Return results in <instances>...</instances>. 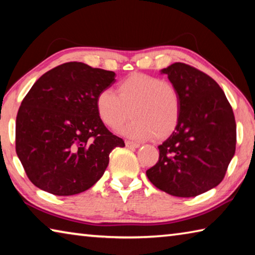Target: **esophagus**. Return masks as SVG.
<instances>
[{"instance_id":"34e87169","label":"esophagus","mask_w":255,"mask_h":255,"mask_svg":"<svg viewBox=\"0 0 255 255\" xmlns=\"http://www.w3.org/2000/svg\"><path fill=\"white\" fill-rule=\"evenodd\" d=\"M125 144H126L127 147L129 148H138L140 146L138 143H135V141H130V140H126V143Z\"/></svg>"}]
</instances>
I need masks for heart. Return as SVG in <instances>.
<instances>
[{"instance_id":"obj_1","label":"heart","mask_w":255,"mask_h":255,"mask_svg":"<svg viewBox=\"0 0 255 255\" xmlns=\"http://www.w3.org/2000/svg\"><path fill=\"white\" fill-rule=\"evenodd\" d=\"M96 108L102 123L118 127L129 116L132 119L119 129L123 135L137 140L170 137L181 117V99L178 89L158 77L133 73L120 81L117 93L103 89L98 93Z\"/></svg>"}]
</instances>
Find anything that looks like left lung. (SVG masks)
I'll list each match as a JSON object with an SVG mask.
<instances>
[{"instance_id":"1","label":"left lung","mask_w":255,"mask_h":255,"mask_svg":"<svg viewBox=\"0 0 255 255\" xmlns=\"http://www.w3.org/2000/svg\"><path fill=\"white\" fill-rule=\"evenodd\" d=\"M161 74L178 89L181 117L174 132L158 146V162L146 175L171 196L196 197L225 176L235 154V117L221 86L205 73L174 63Z\"/></svg>"}]
</instances>
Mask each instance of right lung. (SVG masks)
Instances as JSON below:
<instances>
[{
  "label": "right lung",
  "instance_id": "right-lung-1",
  "mask_svg": "<svg viewBox=\"0 0 255 255\" xmlns=\"http://www.w3.org/2000/svg\"><path fill=\"white\" fill-rule=\"evenodd\" d=\"M111 71L84 63L62 64L32 85L19 108L15 150L29 180L55 196H73L96 184L111 150L124 147L98 115V93L115 83Z\"/></svg>",
  "mask_w": 255,
  "mask_h": 255
}]
</instances>
